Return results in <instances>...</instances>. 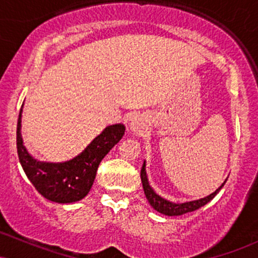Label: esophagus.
<instances>
[{"label": "esophagus", "mask_w": 258, "mask_h": 258, "mask_svg": "<svg viewBox=\"0 0 258 258\" xmlns=\"http://www.w3.org/2000/svg\"><path fill=\"white\" fill-rule=\"evenodd\" d=\"M130 128H131L133 132H142V130L144 128L143 120L139 119V117H133V119L130 121Z\"/></svg>", "instance_id": "obj_1"}]
</instances>
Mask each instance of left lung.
Wrapping results in <instances>:
<instances>
[{
	"instance_id": "1",
	"label": "left lung",
	"mask_w": 258,
	"mask_h": 258,
	"mask_svg": "<svg viewBox=\"0 0 258 258\" xmlns=\"http://www.w3.org/2000/svg\"><path fill=\"white\" fill-rule=\"evenodd\" d=\"M141 179H142V183H143L144 194H146L147 199L150 203V205H152L154 209L156 210V211H159L160 214H164L166 216L184 215V214H186V212L195 211V210L200 209L201 206L206 205V204L209 203L210 200H212L216 197V195H217V193L221 190L222 186L224 185V183H226V180H227V179L224 180L223 184H222L220 188L217 189V190L214 191V193L210 194L209 197L203 198V199L195 200V201H188V203L173 204V203H170V201L162 199L161 197H159V195L153 190L152 186L149 185V182H148V177H147V172H146V161H144L143 166H142V170H141Z\"/></svg>"
}]
</instances>
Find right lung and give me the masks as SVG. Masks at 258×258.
I'll list each match as a JSON object with an SVG mask.
<instances>
[{
  "instance_id": "obj_1",
  "label": "right lung",
  "mask_w": 258,
  "mask_h": 258,
  "mask_svg": "<svg viewBox=\"0 0 258 258\" xmlns=\"http://www.w3.org/2000/svg\"><path fill=\"white\" fill-rule=\"evenodd\" d=\"M23 108V105H22ZM22 109L17 125V150L29 180L46 199L59 204L75 203L88 194L103 158L125 135V126L117 123L104 128L80 155L60 164L41 162L31 158L23 146Z\"/></svg>"
}]
</instances>
